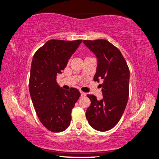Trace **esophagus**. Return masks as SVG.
I'll use <instances>...</instances> for the list:
<instances>
[{
  "label": "esophagus",
  "mask_w": 159,
  "mask_h": 159,
  "mask_svg": "<svg viewBox=\"0 0 159 159\" xmlns=\"http://www.w3.org/2000/svg\"><path fill=\"white\" fill-rule=\"evenodd\" d=\"M80 92H81V96H85V95H86V93H84V92H81V91H80Z\"/></svg>",
  "instance_id": "34e87169"
}]
</instances>
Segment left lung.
<instances>
[{
	"mask_svg": "<svg viewBox=\"0 0 159 159\" xmlns=\"http://www.w3.org/2000/svg\"><path fill=\"white\" fill-rule=\"evenodd\" d=\"M83 43L98 59L94 81H103L100 84L103 99L98 100L93 94H87L91 104L86 117L94 129L107 131L118 123L127 105L129 68L119 49L107 40H84Z\"/></svg>",
	"mask_w": 159,
	"mask_h": 159,
	"instance_id": "8db88e82",
	"label": "left lung"
}]
</instances>
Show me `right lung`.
Listing matches in <instances>:
<instances>
[{
	"label": "right lung",
	"instance_id": "right-lung-1",
	"mask_svg": "<svg viewBox=\"0 0 159 159\" xmlns=\"http://www.w3.org/2000/svg\"><path fill=\"white\" fill-rule=\"evenodd\" d=\"M81 39L48 40L34 55L29 78V92L38 117L52 132L65 130L71 121V111L81 94L78 89L66 90L56 82L75 53Z\"/></svg>",
	"mask_w": 159,
	"mask_h": 159
}]
</instances>
